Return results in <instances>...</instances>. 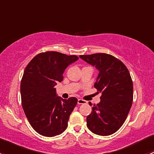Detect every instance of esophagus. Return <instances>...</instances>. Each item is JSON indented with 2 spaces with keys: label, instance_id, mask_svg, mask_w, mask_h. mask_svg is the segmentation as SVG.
I'll use <instances>...</instances> for the list:
<instances>
[{
  "label": "esophagus",
  "instance_id": "1",
  "mask_svg": "<svg viewBox=\"0 0 154 154\" xmlns=\"http://www.w3.org/2000/svg\"><path fill=\"white\" fill-rule=\"evenodd\" d=\"M86 103V100H83V99H78V100H77V103H78V104H84V103Z\"/></svg>",
  "mask_w": 154,
  "mask_h": 154
}]
</instances>
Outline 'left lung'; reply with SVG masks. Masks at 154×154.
Returning <instances> with one entry per match:
<instances>
[{
	"label": "left lung",
	"mask_w": 154,
	"mask_h": 154,
	"mask_svg": "<svg viewBox=\"0 0 154 154\" xmlns=\"http://www.w3.org/2000/svg\"><path fill=\"white\" fill-rule=\"evenodd\" d=\"M80 58L98 70L94 86L97 93H101L100 103L93 105L87 116V127L99 136H109L123 125L131 108L133 86L130 72L121 60L109 54L81 55Z\"/></svg>",
	"instance_id": "left-lung-1"
}]
</instances>
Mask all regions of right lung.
Instances as JSON below:
<instances>
[{
	"label": "right lung",
	"instance_id": "right-lung-1",
	"mask_svg": "<svg viewBox=\"0 0 154 154\" xmlns=\"http://www.w3.org/2000/svg\"><path fill=\"white\" fill-rule=\"evenodd\" d=\"M78 59L47 51L35 56L24 70L21 82L23 109L32 128L42 136L53 137L67 128L77 99L59 97L54 86L63 81L66 68Z\"/></svg>",
	"mask_w": 154,
	"mask_h": 154
}]
</instances>
